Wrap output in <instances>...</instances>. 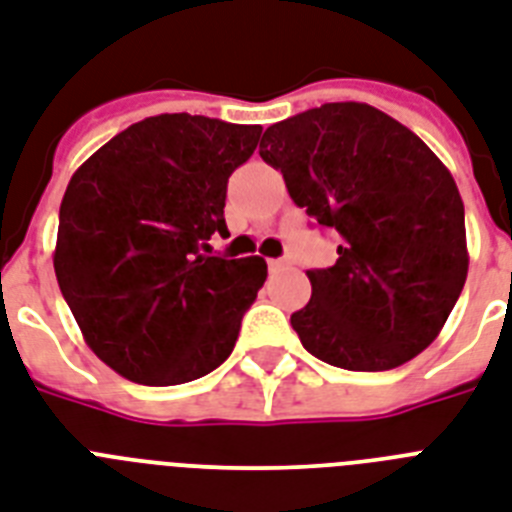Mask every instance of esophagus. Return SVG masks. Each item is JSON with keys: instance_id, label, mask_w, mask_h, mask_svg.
<instances>
[{"instance_id": "obj_1", "label": "esophagus", "mask_w": 512, "mask_h": 512, "mask_svg": "<svg viewBox=\"0 0 512 512\" xmlns=\"http://www.w3.org/2000/svg\"><path fill=\"white\" fill-rule=\"evenodd\" d=\"M270 270H273V273H281V270H286L289 268V260H284V257H278V260H270Z\"/></svg>"}]
</instances>
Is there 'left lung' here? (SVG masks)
Segmentation results:
<instances>
[{
    "label": "left lung",
    "mask_w": 512,
    "mask_h": 512,
    "mask_svg": "<svg viewBox=\"0 0 512 512\" xmlns=\"http://www.w3.org/2000/svg\"><path fill=\"white\" fill-rule=\"evenodd\" d=\"M260 157L339 234L336 263L307 270L313 297L292 315L302 347L344 371H389L426 350L468 276L463 199L442 160L363 102L281 120Z\"/></svg>",
    "instance_id": "8db88e82"
}]
</instances>
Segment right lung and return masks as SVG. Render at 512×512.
<instances>
[{"label":"right lung","instance_id":"add662e5","mask_svg":"<svg viewBox=\"0 0 512 512\" xmlns=\"http://www.w3.org/2000/svg\"><path fill=\"white\" fill-rule=\"evenodd\" d=\"M260 126L173 112L139 120L73 173L54 273L91 352L128 381L186 384L234 350L265 284L263 257L210 252L228 234V176Z\"/></svg>","mask_w":512,"mask_h":512}]
</instances>
